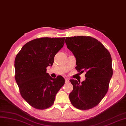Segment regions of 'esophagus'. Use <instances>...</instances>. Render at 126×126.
Wrapping results in <instances>:
<instances>
[{"instance_id": "1", "label": "esophagus", "mask_w": 126, "mask_h": 126, "mask_svg": "<svg viewBox=\"0 0 126 126\" xmlns=\"http://www.w3.org/2000/svg\"><path fill=\"white\" fill-rule=\"evenodd\" d=\"M65 83H69V79L67 78L65 79Z\"/></svg>"}]
</instances>
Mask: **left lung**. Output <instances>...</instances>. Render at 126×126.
<instances>
[{
  "instance_id": "1",
  "label": "left lung",
  "mask_w": 126,
  "mask_h": 126,
  "mask_svg": "<svg viewBox=\"0 0 126 126\" xmlns=\"http://www.w3.org/2000/svg\"><path fill=\"white\" fill-rule=\"evenodd\" d=\"M65 43L76 58V70L86 72V79L81 83L70 80L73 86L69 95L71 103L80 110L93 108L100 102L108 90L113 74L110 53L102 43L90 36L66 37Z\"/></svg>"
}]
</instances>
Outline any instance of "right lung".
Returning a JSON list of instances; mask_svg holds the SVG:
<instances>
[{"label":"right lung","mask_w":126,"mask_h":126,"mask_svg":"<svg viewBox=\"0 0 126 126\" xmlns=\"http://www.w3.org/2000/svg\"><path fill=\"white\" fill-rule=\"evenodd\" d=\"M64 38H41L27 42L16 55L15 79L22 98L30 106L43 110L53 104L65 83L59 75L53 79L47 73L55 54L63 47Z\"/></svg>","instance_id":"right-lung-1"}]
</instances>
